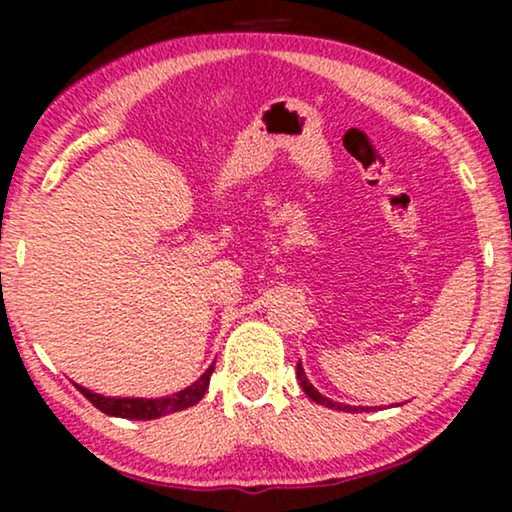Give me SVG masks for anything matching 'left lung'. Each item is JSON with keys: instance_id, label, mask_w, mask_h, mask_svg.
<instances>
[{"instance_id": "left-lung-1", "label": "left lung", "mask_w": 512, "mask_h": 512, "mask_svg": "<svg viewBox=\"0 0 512 512\" xmlns=\"http://www.w3.org/2000/svg\"><path fill=\"white\" fill-rule=\"evenodd\" d=\"M296 375H298V382H300V387H303V391L307 396L312 398L314 403H321V405H326V408H333V410H342V412H363V408H354V405H345V403H335V401H331V398H326V396H321L317 389L312 387L310 384V380H307V375H305V370H303V366H300V361H298V366H296Z\"/></svg>"}]
</instances>
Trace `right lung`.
<instances>
[{"mask_svg":"<svg viewBox=\"0 0 512 512\" xmlns=\"http://www.w3.org/2000/svg\"><path fill=\"white\" fill-rule=\"evenodd\" d=\"M212 373H214V366H209L205 373L191 384V387L181 389L177 394L165 396V398H111V396L93 394V391L86 387H79V384H76V389H79L97 410H102L104 415L123 417V419H158V417L172 415V412L186 410L198 403L200 398L205 396Z\"/></svg>","mask_w":512,"mask_h":512,"instance_id":"1","label":"right lung"}]
</instances>
